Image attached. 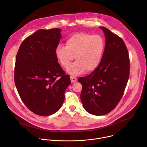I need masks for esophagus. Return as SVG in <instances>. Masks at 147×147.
<instances>
[{
	"mask_svg": "<svg viewBox=\"0 0 147 147\" xmlns=\"http://www.w3.org/2000/svg\"><path fill=\"white\" fill-rule=\"evenodd\" d=\"M70 80L71 82H75L77 81V78L73 76H70Z\"/></svg>",
	"mask_w": 147,
	"mask_h": 147,
	"instance_id": "obj_1",
	"label": "esophagus"
}]
</instances>
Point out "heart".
<instances>
[{"label":"heart","instance_id":"heart-1","mask_svg":"<svg viewBox=\"0 0 147 147\" xmlns=\"http://www.w3.org/2000/svg\"><path fill=\"white\" fill-rule=\"evenodd\" d=\"M105 48L104 39L100 35L79 32L70 36L66 41V47L59 45L55 49V56L59 63L67 67L74 57L67 72L78 76L85 71L90 72L99 65Z\"/></svg>","mask_w":147,"mask_h":147}]
</instances>
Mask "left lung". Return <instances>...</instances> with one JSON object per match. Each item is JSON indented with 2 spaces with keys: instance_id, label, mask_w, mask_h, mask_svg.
Wrapping results in <instances>:
<instances>
[{
  "instance_id": "8db88e82",
  "label": "left lung",
  "mask_w": 147,
  "mask_h": 147,
  "mask_svg": "<svg viewBox=\"0 0 147 147\" xmlns=\"http://www.w3.org/2000/svg\"><path fill=\"white\" fill-rule=\"evenodd\" d=\"M105 36V48L99 66L90 74L80 77V98L89 113L105 115L115 109L127 86L130 60L123 39L109 30L99 27Z\"/></svg>"
}]
</instances>
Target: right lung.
Returning a JSON list of instances; mask_svg holds the SVG:
<instances>
[{
  "mask_svg": "<svg viewBox=\"0 0 147 147\" xmlns=\"http://www.w3.org/2000/svg\"><path fill=\"white\" fill-rule=\"evenodd\" d=\"M61 31H36L24 39L16 56L14 82L17 91L25 105L39 116H49L60 109L71 83L55 53L62 36Z\"/></svg>",
  "mask_w": 147,
  "mask_h": 147,
  "instance_id": "add662e5",
  "label": "right lung"
}]
</instances>
